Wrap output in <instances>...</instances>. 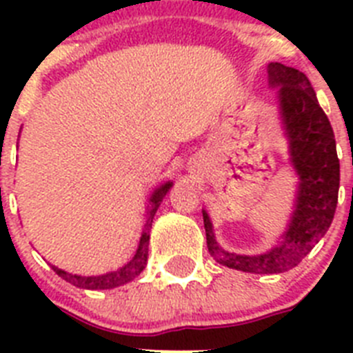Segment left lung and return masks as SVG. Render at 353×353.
I'll return each instance as SVG.
<instances>
[{"instance_id": "left-lung-1", "label": "left lung", "mask_w": 353, "mask_h": 353, "mask_svg": "<svg viewBox=\"0 0 353 353\" xmlns=\"http://www.w3.org/2000/svg\"><path fill=\"white\" fill-rule=\"evenodd\" d=\"M276 92L277 114L288 143L290 164L299 176L297 196L286 232L263 254H236L221 248L208 212L203 210L207 248L217 263L251 274H279L297 267L334 219L339 191V159L330 121L310 79L283 63L267 65Z\"/></svg>"}]
</instances>
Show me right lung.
Instances as JSON below:
<instances>
[{
    "mask_svg": "<svg viewBox=\"0 0 353 353\" xmlns=\"http://www.w3.org/2000/svg\"><path fill=\"white\" fill-rule=\"evenodd\" d=\"M171 187H173V182L162 183V185H159L157 189L150 194L148 207H146V223H145V228H143L138 249H136L134 256L130 258L123 267L113 270V272L101 274V276H79V274H70L58 269L56 265H51L52 270H54L60 277H63L67 283L84 290H111V288H118V286L127 285V283H130L132 279H136V277L143 272V269L146 267V261H148L150 230H152L154 217L155 214H157V208L161 207L162 199H164V196L170 192Z\"/></svg>",
    "mask_w": 353,
    "mask_h": 353,
    "instance_id": "right-lung-1",
    "label": "right lung"
}]
</instances>
